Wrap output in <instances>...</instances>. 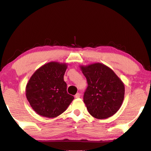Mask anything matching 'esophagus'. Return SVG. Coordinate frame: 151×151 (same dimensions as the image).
Wrapping results in <instances>:
<instances>
[{"instance_id": "34e87169", "label": "esophagus", "mask_w": 151, "mask_h": 151, "mask_svg": "<svg viewBox=\"0 0 151 151\" xmlns=\"http://www.w3.org/2000/svg\"><path fill=\"white\" fill-rule=\"evenodd\" d=\"M80 96H81V95H80V93H77L76 95H75V98H80Z\"/></svg>"}]
</instances>
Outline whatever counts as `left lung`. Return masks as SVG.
<instances>
[{
  "instance_id": "8db88e82",
  "label": "left lung",
  "mask_w": 151,
  "mask_h": 151,
  "mask_svg": "<svg viewBox=\"0 0 151 151\" xmlns=\"http://www.w3.org/2000/svg\"><path fill=\"white\" fill-rule=\"evenodd\" d=\"M80 67L88 83L83 99L90 115L97 119L113 116L124 99V84L110 68L103 63Z\"/></svg>"
}]
</instances>
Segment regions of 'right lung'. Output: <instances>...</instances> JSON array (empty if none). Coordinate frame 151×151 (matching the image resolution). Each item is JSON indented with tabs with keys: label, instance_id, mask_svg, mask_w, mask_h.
Returning a JSON list of instances; mask_svg holds the SVG:
<instances>
[{
	"label": "right lung",
	"instance_id": "obj_1",
	"mask_svg": "<svg viewBox=\"0 0 151 151\" xmlns=\"http://www.w3.org/2000/svg\"><path fill=\"white\" fill-rule=\"evenodd\" d=\"M66 63L51 62L36 70L26 88V96L31 106L38 115L55 118L64 112L73 96L67 92L63 76Z\"/></svg>",
	"mask_w": 151,
	"mask_h": 151
}]
</instances>
